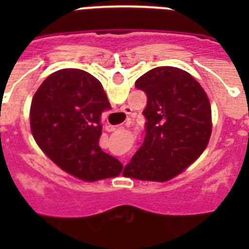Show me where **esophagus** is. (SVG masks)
Returning <instances> with one entry per match:
<instances>
[{"label":"esophagus","instance_id":"34e87169","mask_svg":"<svg viewBox=\"0 0 249 249\" xmlns=\"http://www.w3.org/2000/svg\"><path fill=\"white\" fill-rule=\"evenodd\" d=\"M129 123H131V121H128V122L126 123V126L127 124H129ZM118 128H121V127H113V126L107 127V129H108V131H116V129H118ZM123 164H126V162H123Z\"/></svg>","mask_w":249,"mask_h":249}]
</instances>
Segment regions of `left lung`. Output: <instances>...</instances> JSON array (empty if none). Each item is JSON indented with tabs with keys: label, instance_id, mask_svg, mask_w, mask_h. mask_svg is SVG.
Segmentation results:
<instances>
[{
	"label": "left lung",
	"instance_id": "obj_1",
	"mask_svg": "<svg viewBox=\"0 0 249 249\" xmlns=\"http://www.w3.org/2000/svg\"><path fill=\"white\" fill-rule=\"evenodd\" d=\"M146 92V137L123 176L166 182L181 175L208 146L212 111L208 96L181 68L162 66L136 81Z\"/></svg>",
	"mask_w": 249,
	"mask_h": 249
}]
</instances>
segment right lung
<instances>
[{"label": "right lung", "mask_w": 249, "mask_h": 249, "mask_svg": "<svg viewBox=\"0 0 249 249\" xmlns=\"http://www.w3.org/2000/svg\"><path fill=\"white\" fill-rule=\"evenodd\" d=\"M111 107L96 77L63 68L46 78L30 109L31 132L42 152L68 175L96 182L121 175L123 164L101 149V113Z\"/></svg>", "instance_id": "1"}]
</instances>
